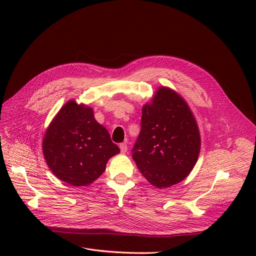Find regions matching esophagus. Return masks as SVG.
I'll use <instances>...</instances> for the list:
<instances>
[{
    "mask_svg": "<svg viewBox=\"0 0 256 256\" xmlns=\"http://www.w3.org/2000/svg\"><path fill=\"white\" fill-rule=\"evenodd\" d=\"M119 148H120V152H121L126 154V152H128V145H126V143H121V144L119 145Z\"/></svg>",
    "mask_w": 256,
    "mask_h": 256,
    "instance_id": "1",
    "label": "esophagus"
}]
</instances>
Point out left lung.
Masks as SVG:
<instances>
[{
	"label": "left lung",
	"mask_w": 256,
	"mask_h": 256,
	"mask_svg": "<svg viewBox=\"0 0 256 256\" xmlns=\"http://www.w3.org/2000/svg\"><path fill=\"white\" fill-rule=\"evenodd\" d=\"M196 119L178 92L160 87L142 108L141 132L132 156L142 176L158 189L184 180L200 152Z\"/></svg>",
	"instance_id": "1"
}]
</instances>
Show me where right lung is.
<instances>
[{"instance_id": "1", "label": "right lung", "mask_w": 256, "mask_h": 256, "mask_svg": "<svg viewBox=\"0 0 256 256\" xmlns=\"http://www.w3.org/2000/svg\"><path fill=\"white\" fill-rule=\"evenodd\" d=\"M46 165L59 180L84 186L98 180L110 158L120 152L92 108L67 102L48 126L42 140Z\"/></svg>"}]
</instances>
